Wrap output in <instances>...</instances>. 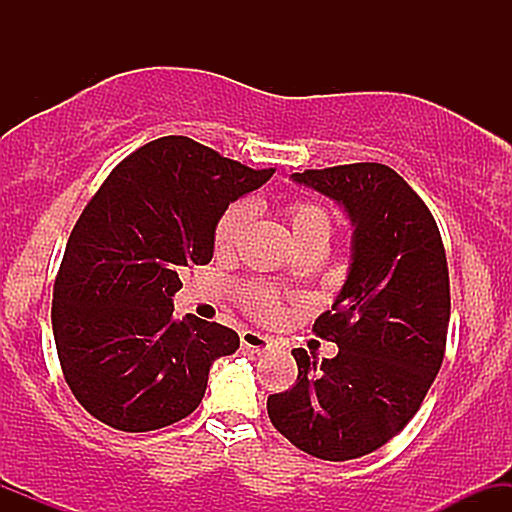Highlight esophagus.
I'll use <instances>...</instances> for the list:
<instances>
[{
  "instance_id": "esophagus-1",
  "label": "esophagus",
  "mask_w": 512,
  "mask_h": 512,
  "mask_svg": "<svg viewBox=\"0 0 512 512\" xmlns=\"http://www.w3.org/2000/svg\"><path fill=\"white\" fill-rule=\"evenodd\" d=\"M240 344H243V349L252 351V354H262V351L272 349V339L252 330H245L240 334Z\"/></svg>"
}]
</instances>
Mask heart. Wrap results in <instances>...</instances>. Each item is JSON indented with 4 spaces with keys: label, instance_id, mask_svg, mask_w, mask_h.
<instances>
[{
    "label": "heart",
    "instance_id": "b5f03b06",
    "mask_svg": "<svg viewBox=\"0 0 512 512\" xmlns=\"http://www.w3.org/2000/svg\"><path fill=\"white\" fill-rule=\"evenodd\" d=\"M291 228L293 236H296V243L301 245L305 240L313 238H330V214L315 202H305V199H298V202H291L289 209ZM252 219V207L248 202H236L231 204L221 214V219L216 221L214 228V248L219 252H231L243 238L245 228ZM240 301H243L245 308L250 310L252 315L260 317V320H274L276 315L281 313V301L276 296V291L267 289L262 284H250L240 291Z\"/></svg>",
    "mask_w": 512,
    "mask_h": 512
}]
</instances>
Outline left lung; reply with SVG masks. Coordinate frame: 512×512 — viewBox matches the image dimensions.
<instances>
[{
  "instance_id": "1",
  "label": "left lung",
  "mask_w": 512,
  "mask_h": 512,
  "mask_svg": "<svg viewBox=\"0 0 512 512\" xmlns=\"http://www.w3.org/2000/svg\"><path fill=\"white\" fill-rule=\"evenodd\" d=\"M342 204L354 226L351 264L313 330L339 354L322 363L293 349L298 378L269 395L276 431L298 450L344 462L383 448L424 402L445 356L450 276L436 219L383 163L293 173Z\"/></svg>"
}]
</instances>
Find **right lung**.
<instances>
[{
    "mask_svg": "<svg viewBox=\"0 0 512 512\" xmlns=\"http://www.w3.org/2000/svg\"><path fill=\"white\" fill-rule=\"evenodd\" d=\"M252 170L187 137H161L117 163L81 211L52 291V332L69 390L105 426L146 433L202 402L238 334L173 317L185 267L209 264L228 204L262 187Z\"/></svg>",
    "mask_w": 512,
    "mask_h": 512,
    "instance_id": "right-lung-1",
    "label": "right lung"
}]
</instances>
